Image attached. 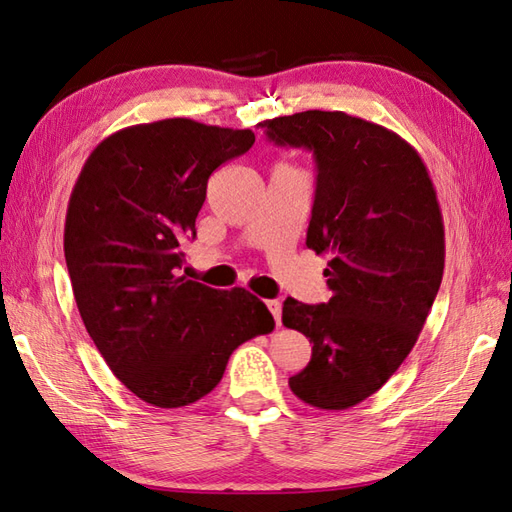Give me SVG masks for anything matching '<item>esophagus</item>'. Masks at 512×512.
Returning a JSON list of instances; mask_svg holds the SVG:
<instances>
[{"instance_id":"obj_1","label":"esophagus","mask_w":512,"mask_h":512,"mask_svg":"<svg viewBox=\"0 0 512 512\" xmlns=\"http://www.w3.org/2000/svg\"><path fill=\"white\" fill-rule=\"evenodd\" d=\"M266 306H268L270 314H273V317H275V321L279 323L281 321V303L277 299H268Z\"/></svg>"}]
</instances>
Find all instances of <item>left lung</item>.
Here are the masks:
<instances>
[{"mask_svg": "<svg viewBox=\"0 0 512 512\" xmlns=\"http://www.w3.org/2000/svg\"><path fill=\"white\" fill-rule=\"evenodd\" d=\"M281 147H306L317 191L306 246L328 255L332 297H288L281 321L312 358L288 380L317 409H347L383 387L416 345L444 273V224L418 151L391 129L308 110L259 123Z\"/></svg>", "mask_w": 512, "mask_h": 512, "instance_id": "left-lung-1", "label": "left lung"}]
</instances>
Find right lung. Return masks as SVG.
Returning a JSON list of instances; mask_svg holds the SVG:
<instances>
[{"label": "right lung", "instance_id": "add662e5", "mask_svg": "<svg viewBox=\"0 0 512 512\" xmlns=\"http://www.w3.org/2000/svg\"><path fill=\"white\" fill-rule=\"evenodd\" d=\"M250 129L191 118L125 127L85 160L65 215L76 308L114 376L154 407L213 391L235 347L275 328L264 301L180 277V242L211 173L253 147Z\"/></svg>", "mask_w": 512, "mask_h": 512}]
</instances>
